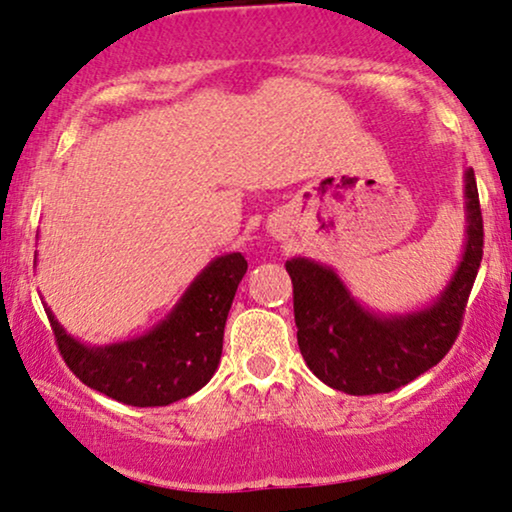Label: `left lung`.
<instances>
[{"label": "left lung", "instance_id": "8db88e82", "mask_svg": "<svg viewBox=\"0 0 512 512\" xmlns=\"http://www.w3.org/2000/svg\"><path fill=\"white\" fill-rule=\"evenodd\" d=\"M466 243L452 278L431 304L405 313L367 309L327 264L292 257L299 351L316 377L349 395L388 393L438 365L461 330L482 262V213L473 168L463 173Z\"/></svg>", "mask_w": 512, "mask_h": 512}]
</instances>
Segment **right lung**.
Returning <instances> with one entry per match:
<instances>
[{"label":"right lung","instance_id":"obj_1","mask_svg":"<svg viewBox=\"0 0 512 512\" xmlns=\"http://www.w3.org/2000/svg\"><path fill=\"white\" fill-rule=\"evenodd\" d=\"M248 271L241 252L215 257L161 323L145 335L107 346L72 337L44 306L60 356L86 386L124 405L161 407L187 398L213 377L236 288Z\"/></svg>","mask_w":512,"mask_h":512}]
</instances>
